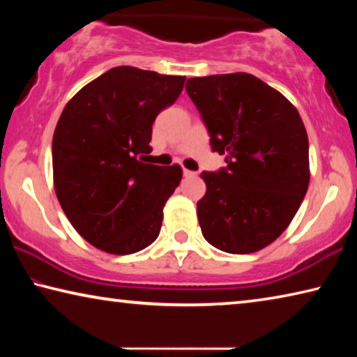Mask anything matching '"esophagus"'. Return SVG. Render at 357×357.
<instances>
[{"label": "esophagus", "instance_id": "1", "mask_svg": "<svg viewBox=\"0 0 357 357\" xmlns=\"http://www.w3.org/2000/svg\"><path fill=\"white\" fill-rule=\"evenodd\" d=\"M183 173H184V176H185V178H189V176H197V173H195V172H190V170H187V168H184Z\"/></svg>", "mask_w": 357, "mask_h": 357}]
</instances>
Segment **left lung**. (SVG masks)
Returning a JSON list of instances; mask_svg holds the SVG:
<instances>
[{
	"label": "left lung",
	"mask_w": 357,
	"mask_h": 357,
	"mask_svg": "<svg viewBox=\"0 0 357 357\" xmlns=\"http://www.w3.org/2000/svg\"><path fill=\"white\" fill-rule=\"evenodd\" d=\"M185 91L202 113L211 148L227 162L220 172L202 173L203 236L228 253L261 250L288 228L309 187V137L299 112L245 72L193 77Z\"/></svg>",
	"instance_id": "left-lung-1"
}]
</instances>
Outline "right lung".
<instances>
[{
    "label": "right lung",
    "mask_w": 357,
    "mask_h": 357,
    "mask_svg": "<svg viewBox=\"0 0 357 357\" xmlns=\"http://www.w3.org/2000/svg\"><path fill=\"white\" fill-rule=\"evenodd\" d=\"M185 77L118 66L83 86L58 119L52 143L53 185L83 239L112 255L154 243L164 206L183 178L178 164L144 162L157 114Z\"/></svg>",
    "instance_id": "1"
}]
</instances>
